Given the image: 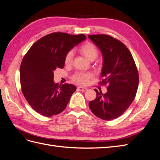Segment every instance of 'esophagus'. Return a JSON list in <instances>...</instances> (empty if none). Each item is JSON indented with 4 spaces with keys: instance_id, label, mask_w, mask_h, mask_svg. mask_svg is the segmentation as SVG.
Here are the masks:
<instances>
[{
    "instance_id": "34e87169",
    "label": "esophagus",
    "mask_w": 160,
    "mask_h": 160,
    "mask_svg": "<svg viewBox=\"0 0 160 160\" xmlns=\"http://www.w3.org/2000/svg\"><path fill=\"white\" fill-rule=\"evenodd\" d=\"M77 90L80 91H86V90H88V88H83V87L79 86V87H77Z\"/></svg>"
}]
</instances>
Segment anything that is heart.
<instances>
[{"instance_id":"1","label":"heart","mask_w":160,"mask_h":160,"mask_svg":"<svg viewBox=\"0 0 160 160\" xmlns=\"http://www.w3.org/2000/svg\"><path fill=\"white\" fill-rule=\"evenodd\" d=\"M79 51L82 53L86 58L90 61L95 60L98 57L99 51L96 46L90 42H87L82 45L79 47ZM73 58V52L72 51H69L67 52L65 57V63L69 65L71 63ZM92 75L91 72H77L72 77V79L76 83L80 85H85L88 83V81L91 78Z\"/></svg>"}]
</instances>
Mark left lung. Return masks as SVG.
<instances>
[{"label":"left lung","mask_w":160,"mask_h":160,"mask_svg":"<svg viewBox=\"0 0 160 160\" xmlns=\"http://www.w3.org/2000/svg\"><path fill=\"white\" fill-rule=\"evenodd\" d=\"M88 37L102 52L103 64L101 85H107L108 92L94 89L96 98L89 103L93 113L99 118L110 121L126 111L136 95L139 74L132 53L123 42L108 35Z\"/></svg>","instance_id":"left-lung-1"}]
</instances>
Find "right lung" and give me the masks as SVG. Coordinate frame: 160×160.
<instances>
[{"mask_svg": "<svg viewBox=\"0 0 160 160\" xmlns=\"http://www.w3.org/2000/svg\"><path fill=\"white\" fill-rule=\"evenodd\" d=\"M85 39L83 34L52 32L34 43L24 56L20 67L21 90L37 113L51 117L66 108L77 88L71 84L55 83L54 71L63 68L67 52Z\"/></svg>", "mask_w": 160, "mask_h": 160, "instance_id": "obj_1", "label": "right lung"}]
</instances>
